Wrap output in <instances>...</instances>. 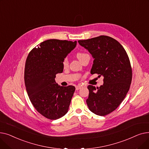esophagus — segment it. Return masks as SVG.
Listing matches in <instances>:
<instances>
[{"label": "esophagus", "mask_w": 149, "mask_h": 149, "mask_svg": "<svg viewBox=\"0 0 149 149\" xmlns=\"http://www.w3.org/2000/svg\"><path fill=\"white\" fill-rule=\"evenodd\" d=\"M82 87H83L82 85H78V86H77L75 88H76V90H79V89H80Z\"/></svg>", "instance_id": "esophagus-1"}]
</instances>
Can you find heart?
<instances>
[{
	"instance_id": "b5f03b06",
	"label": "heart",
	"mask_w": 149,
	"mask_h": 149,
	"mask_svg": "<svg viewBox=\"0 0 149 149\" xmlns=\"http://www.w3.org/2000/svg\"><path fill=\"white\" fill-rule=\"evenodd\" d=\"M86 54H84V53H81V52H79L77 54V57L78 58V59L80 60L82 57H83L84 55H86ZM68 65V58H65L63 61V65L64 67H66Z\"/></svg>"
}]
</instances>
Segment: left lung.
Returning <instances> with one entry per match:
<instances>
[{"mask_svg":"<svg viewBox=\"0 0 149 149\" xmlns=\"http://www.w3.org/2000/svg\"><path fill=\"white\" fill-rule=\"evenodd\" d=\"M78 42L94 59L91 73L104 77L100 87L88 86L86 103L92 112L104 116L119 106L129 90L132 71L129 57L123 46L111 37L100 36Z\"/></svg>","mask_w":149,"mask_h":149,"instance_id":"1","label":"left lung"}]
</instances>
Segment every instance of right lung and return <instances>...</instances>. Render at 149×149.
<instances>
[{"label":"right lung","instance_id":"right-lung-1","mask_svg":"<svg viewBox=\"0 0 149 149\" xmlns=\"http://www.w3.org/2000/svg\"><path fill=\"white\" fill-rule=\"evenodd\" d=\"M77 45V41L49 39L38 45L29 53L25 67V84L31 102L46 118L63 116L75 88L60 86L56 75L63 70V61Z\"/></svg>","mask_w":149,"mask_h":149}]
</instances>
